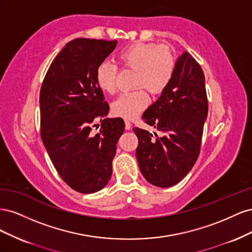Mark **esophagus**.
<instances>
[{"mask_svg": "<svg viewBox=\"0 0 252 252\" xmlns=\"http://www.w3.org/2000/svg\"><path fill=\"white\" fill-rule=\"evenodd\" d=\"M125 128L127 129V130H129V129L131 128V123L129 121H127V120L125 121Z\"/></svg>", "mask_w": 252, "mask_h": 252, "instance_id": "obj_1", "label": "esophagus"}]
</instances>
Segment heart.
I'll return each mask as SVG.
<instances>
[{
    "label": "heart",
    "instance_id": "obj_1",
    "mask_svg": "<svg viewBox=\"0 0 252 252\" xmlns=\"http://www.w3.org/2000/svg\"><path fill=\"white\" fill-rule=\"evenodd\" d=\"M119 63L134 70V86H143L152 94H159L168 87L175 71V58L166 47L155 44L134 43L118 53ZM118 67L103 61L95 70V82L103 93L116 91ZM148 105V94L142 87L120 94L111 105L112 112L124 119H133Z\"/></svg>",
    "mask_w": 252,
    "mask_h": 252
}]
</instances>
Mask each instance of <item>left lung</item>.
Segmentation results:
<instances>
[{"label":"left lung","instance_id":"left-lung-1","mask_svg":"<svg viewBox=\"0 0 252 252\" xmlns=\"http://www.w3.org/2000/svg\"><path fill=\"white\" fill-rule=\"evenodd\" d=\"M208 114L205 77L199 63L185 51L177 60L173 78L143 120L162 136L138 127L133 131L139 168L150 184L167 188L178 184L192 169L200 154L203 128Z\"/></svg>","mask_w":252,"mask_h":252}]
</instances>
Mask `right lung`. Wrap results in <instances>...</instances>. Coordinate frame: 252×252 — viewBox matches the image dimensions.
Listing matches in <instances>:
<instances>
[{
	"label": "right lung",
	"instance_id": "right-lung-1",
	"mask_svg": "<svg viewBox=\"0 0 252 252\" xmlns=\"http://www.w3.org/2000/svg\"><path fill=\"white\" fill-rule=\"evenodd\" d=\"M118 41L75 39L53 60L40 93L41 136L51 162L68 186L81 193L103 189L111 178L123 119L107 117L109 106L95 70ZM100 131H91L95 121Z\"/></svg>",
	"mask_w": 252,
	"mask_h": 252
}]
</instances>
